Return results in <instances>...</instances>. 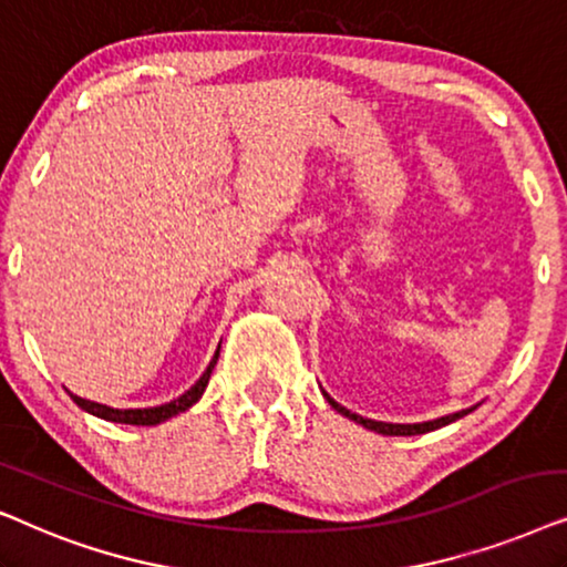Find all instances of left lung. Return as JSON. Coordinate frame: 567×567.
I'll list each match as a JSON object with an SVG mask.
<instances>
[{"label":"left lung","mask_w":567,"mask_h":567,"mask_svg":"<svg viewBox=\"0 0 567 567\" xmlns=\"http://www.w3.org/2000/svg\"><path fill=\"white\" fill-rule=\"evenodd\" d=\"M323 396H327V402L334 406L339 414H344V417L360 422L362 427L375 430V433H381V435H422V433H430V430H437V427L449 425V422H454L458 417H464V414H470L472 410H477V406H472V410H462V412H456V414H446V417H437V420H430V422H417V425H394V422H375V420L360 417V414H354L350 410H344L342 404H337L329 394H323Z\"/></svg>","instance_id":"1"}]
</instances>
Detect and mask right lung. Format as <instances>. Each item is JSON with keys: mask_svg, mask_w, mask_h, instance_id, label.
<instances>
[{"mask_svg": "<svg viewBox=\"0 0 567 567\" xmlns=\"http://www.w3.org/2000/svg\"><path fill=\"white\" fill-rule=\"evenodd\" d=\"M217 354H220V350L215 352V358L207 365V371L202 373V379L196 381L194 386L186 391V394H181L178 399H173V402H168V404L147 406V410H113V406H105V404H97V402H87V399H82V396H74V394H70V396L74 399V404L82 406V410L90 412V414H95V417H103V420H111V422H121V425H157V422L168 420V417H173V414L188 410V406H192L194 402H199V396L205 394V389H207V383H209V373H213V368H215V362H217Z\"/></svg>", "mask_w": 567, "mask_h": 567, "instance_id": "obj_1", "label": "right lung"}]
</instances>
